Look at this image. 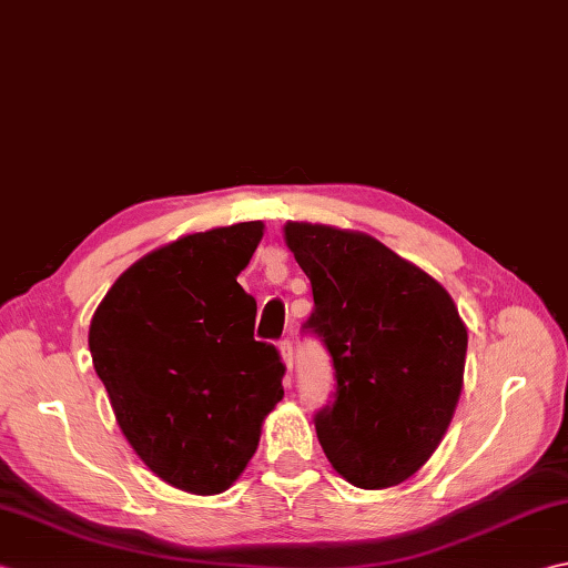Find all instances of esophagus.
<instances>
[{
    "label": "esophagus",
    "instance_id": "34e87169",
    "mask_svg": "<svg viewBox=\"0 0 568 568\" xmlns=\"http://www.w3.org/2000/svg\"><path fill=\"white\" fill-rule=\"evenodd\" d=\"M277 349H281V357H283V364L287 366V372H293V344L291 339H281V344H277Z\"/></svg>",
    "mask_w": 568,
    "mask_h": 568
}]
</instances>
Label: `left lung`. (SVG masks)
<instances>
[{
	"label": "left lung",
	"instance_id": "1",
	"mask_svg": "<svg viewBox=\"0 0 568 568\" xmlns=\"http://www.w3.org/2000/svg\"><path fill=\"white\" fill-rule=\"evenodd\" d=\"M285 243L313 285L303 329L325 342L335 366V402L315 414L322 450L364 490L408 480L458 406L468 352L458 307L366 233L291 221Z\"/></svg>",
	"mask_w": 568,
	"mask_h": 568
}]
</instances>
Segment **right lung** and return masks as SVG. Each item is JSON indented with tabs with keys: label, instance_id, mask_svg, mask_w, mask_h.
Here are the masks:
<instances>
[{
	"label": "right lung",
	"instance_id": "right-lung-1",
	"mask_svg": "<svg viewBox=\"0 0 568 568\" xmlns=\"http://www.w3.org/2000/svg\"><path fill=\"white\" fill-rule=\"evenodd\" d=\"M261 221L189 233L132 263L88 329L122 436L148 468L192 495L239 480L283 398L285 364L255 342V300L236 283Z\"/></svg>",
	"mask_w": 568,
	"mask_h": 568
}]
</instances>
